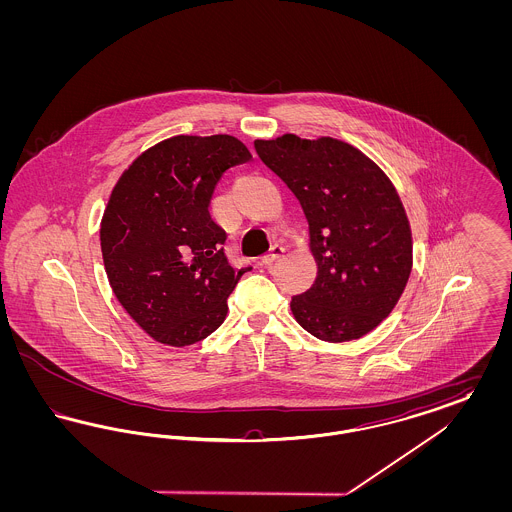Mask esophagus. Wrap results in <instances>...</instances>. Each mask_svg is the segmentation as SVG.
Listing matches in <instances>:
<instances>
[{"mask_svg":"<svg viewBox=\"0 0 512 512\" xmlns=\"http://www.w3.org/2000/svg\"><path fill=\"white\" fill-rule=\"evenodd\" d=\"M284 251H286V247L280 244H274L270 247V251H268L267 255H263V259H261V263L263 265H272L274 261H278L282 255H284Z\"/></svg>","mask_w":512,"mask_h":512,"instance_id":"1","label":"esophagus"}]
</instances>
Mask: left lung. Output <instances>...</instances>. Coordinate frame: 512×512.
Returning a JSON list of instances; mask_svg holds the SVG:
<instances>
[{"label": "left lung", "mask_w": 512, "mask_h": 512, "mask_svg": "<svg viewBox=\"0 0 512 512\" xmlns=\"http://www.w3.org/2000/svg\"><path fill=\"white\" fill-rule=\"evenodd\" d=\"M255 151L299 199L318 274L293 295L295 320L318 340H359L390 315L413 267L411 228L388 176L334 138L286 134Z\"/></svg>", "instance_id": "obj_1"}]
</instances>
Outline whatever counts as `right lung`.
<instances>
[{
    "mask_svg": "<svg viewBox=\"0 0 512 512\" xmlns=\"http://www.w3.org/2000/svg\"><path fill=\"white\" fill-rule=\"evenodd\" d=\"M249 159L228 134L174 136L117 182L99 230L103 263L119 303L153 340L192 345L224 322L226 299L251 267L228 263L209 201L220 176Z\"/></svg>",
    "mask_w": 512,
    "mask_h": 512,
    "instance_id": "right-lung-1",
    "label": "right lung"
}]
</instances>
